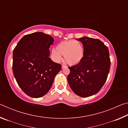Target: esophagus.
<instances>
[{
    "label": "esophagus",
    "mask_w": 128,
    "mask_h": 128,
    "mask_svg": "<svg viewBox=\"0 0 128 128\" xmlns=\"http://www.w3.org/2000/svg\"><path fill=\"white\" fill-rule=\"evenodd\" d=\"M66 66H65V65H62V69H64V68H66Z\"/></svg>",
    "instance_id": "34e87169"
}]
</instances>
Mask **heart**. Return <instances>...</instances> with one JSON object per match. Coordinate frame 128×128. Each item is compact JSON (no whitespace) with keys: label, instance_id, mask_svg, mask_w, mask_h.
<instances>
[{"label":"heart","instance_id":"b5f03b06","mask_svg":"<svg viewBox=\"0 0 128 128\" xmlns=\"http://www.w3.org/2000/svg\"><path fill=\"white\" fill-rule=\"evenodd\" d=\"M67 63L70 66L79 64L85 55V50L81 42L76 40L62 41L51 50V57L54 61L60 62L62 56Z\"/></svg>","mask_w":128,"mask_h":128}]
</instances>
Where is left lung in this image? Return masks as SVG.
<instances>
[{"instance_id": "obj_1", "label": "left lung", "mask_w": 128, "mask_h": 128, "mask_svg": "<svg viewBox=\"0 0 128 128\" xmlns=\"http://www.w3.org/2000/svg\"><path fill=\"white\" fill-rule=\"evenodd\" d=\"M77 40L83 44L85 55L79 64L69 66L68 81L76 94L85 98L95 94L103 87L111 61L108 47L99 40L84 36Z\"/></svg>"}]
</instances>
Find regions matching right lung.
Segmentation results:
<instances>
[{
    "instance_id": "obj_1",
    "label": "right lung",
    "mask_w": 128,
    "mask_h": 128,
    "mask_svg": "<svg viewBox=\"0 0 128 128\" xmlns=\"http://www.w3.org/2000/svg\"><path fill=\"white\" fill-rule=\"evenodd\" d=\"M54 39L42 32L24 36L13 52L12 69L15 79L24 92L33 98L46 94L62 65L49 58Z\"/></svg>"
}]
</instances>
